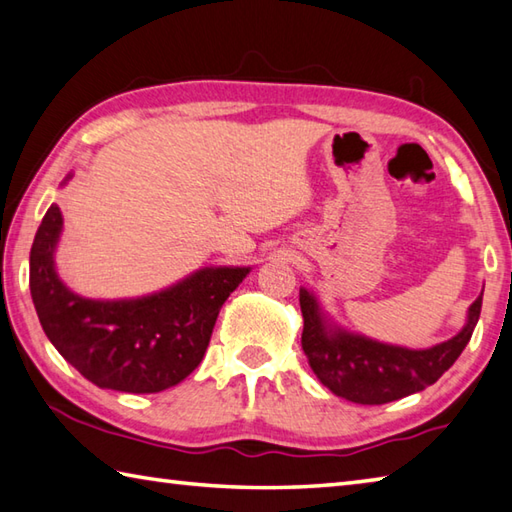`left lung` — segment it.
<instances>
[{
	"mask_svg": "<svg viewBox=\"0 0 512 512\" xmlns=\"http://www.w3.org/2000/svg\"><path fill=\"white\" fill-rule=\"evenodd\" d=\"M484 288L468 306L455 337L430 348H406L353 333L333 322L308 288H299L304 315L302 348L319 382L353 404L377 406L419 393L457 362L482 313Z\"/></svg>",
	"mask_w": 512,
	"mask_h": 512,
	"instance_id": "obj_1",
	"label": "left lung"
}]
</instances>
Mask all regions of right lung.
<instances>
[{
	"label": "right lung",
	"mask_w": 512,
	"mask_h": 512,
	"mask_svg": "<svg viewBox=\"0 0 512 512\" xmlns=\"http://www.w3.org/2000/svg\"><path fill=\"white\" fill-rule=\"evenodd\" d=\"M62 228V210L53 204L30 248V295L50 344L99 388L144 395L184 382L204 359L219 310L250 266H206L150 295L90 299L57 275Z\"/></svg>",
	"instance_id": "right-lung-1"
}]
</instances>
